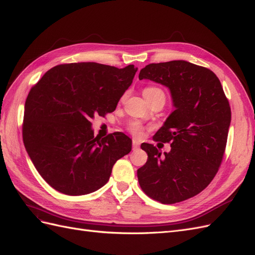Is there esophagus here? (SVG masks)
Returning a JSON list of instances; mask_svg holds the SVG:
<instances>
[{"mask_svg": "<svg viewBox=\"0 0 255 255\" xmlns=\"http://www.w3.org/2000/svg\"><path fill=\"white\" fill-rule=\"evenodd\" d=\"M139 145H140L139 141H138L137 139H133V149L134 150L137 149V148H139Z\"/></svg>", "mask_w": 255, "mask_h": 255, "instance_id": "34e87169", "label": "esophagus"}]
</instances>
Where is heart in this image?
<instances>
[{
	"mask_svg": "<svg viewBox=\"0 0 255 255\" xmlns=\"http://www.w3.org/2000/svg\"><path fill=\"white\" fill-rule=\"evenodd\" d=\"M158 91H161V90L158 89V88H155V87H148V88H145V89L143 90V96H144V95H151V94H154V92H158ZM128 129H129L130 132H132L134 135H136V136H139V135L142 133V127H141L138 122H132V123H129Z\"/></svg>",
	"mask_w": 255,
	"mask_h": 255,
	"instance_id": "obj_1",
	"label": "heart"
}]
</instances>
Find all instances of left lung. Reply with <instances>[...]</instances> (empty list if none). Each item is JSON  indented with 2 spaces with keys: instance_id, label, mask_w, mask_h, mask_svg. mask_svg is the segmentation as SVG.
Returning <instances> with one entry per match:
<instances>
[{
  "instance_id": "obj_1",
  "label": "left lung",
  "mask_w": 255,
  "mask_h": 255,
  "mask_svg": "<svg viewBox=\"0 0 255 255\" xmlns=\"http://www.w3.org/2000/svg\"><path fill=\"white\" fill-rule=\"evenodd\" d=\"M139 80L170 90L174 111L154 139L170 142L161 152L142 143L146 163L137 170L140 187L164 204L184 201L201 192L218 171L231 125V109L221 83L210 69L186 60L150 64Z\"/></svg>"
}]
</instances>
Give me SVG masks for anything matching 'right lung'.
Masks as SVG:
<instances>
[{"label":"right lung","instance_id":"obj_1","mask_svg":"<svg viewBox=\"0 0 255 255\" xmlns=\"http://www.w3.org/2000/svg\"><path fill=\"white\" fill-rule=\"evenodd\" d=\"M136 72L134 65H59L30 89L23 141L37 171L54 189L69 196L100 189L116 161L132 150L130 138L121 132L95 137L90 120L116 110Z\"/></svg>","mask_w":255,"mask_h":255}]
</instances>
